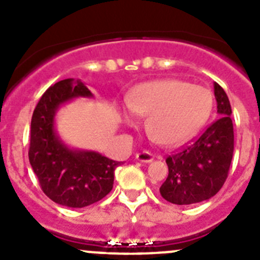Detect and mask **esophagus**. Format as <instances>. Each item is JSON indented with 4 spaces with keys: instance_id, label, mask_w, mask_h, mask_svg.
<instances>
[{
    "instance_id": "1",
    "label": "esophagus",
    "mask_w": 260,
    "mask_h": 260,
    "mask_svg": "<svg viewBox=\"0 0 260 260\" xmlns=\"http://www.w3.org/2000/svg\"><path fill=\"white\" fill-rule=\"evenodd\" d=\"M136 158L138 159V161L140 162H152L153 161V154L151 153V152H148V151H143V152H141V153H137L136 154Z\"/></svg>"
}]
</instances>
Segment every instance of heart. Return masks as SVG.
I'll use <instances>...</instances> for the list:
<instances>
[{
	"label": "heart",
	"mask_w": 260,
	"mask_h": 260,
	"mask_svg": "<svg viewBox=\"0 0 260 260\" xmlns=\"http://www.w3.org/2000/svg\"><path fill=\"white\" fill-rule=\"evenodd\" d=\"M211 91L179 79L145 83L131 94L123 109L125 123H137L138 114L148 115L146 129L154 142L172 146L195 135L212 111Z\"/></svg>",
	"instance_id": "b5f03b06"
}]
</instances>
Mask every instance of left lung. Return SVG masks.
I'll list each match as a JSON object with an SVG mask.
<instances>
[{"label":"left lung","instance_id":"1","mask_svg":"<svg viewBox=\"0 0 260 260\" xmlns=\"http://www.w3.org/2000/svg\"><path fill=\"white\" fill-rule=\"evenodd\" d=\"M219 118L177 153L166 158L169 176L159 187L171 204L190 205L219 192L229 174L234 152L232 107L224 89L214 83Z\"/></svg>","mask_w":260,"mask_h":260}]
</instances>
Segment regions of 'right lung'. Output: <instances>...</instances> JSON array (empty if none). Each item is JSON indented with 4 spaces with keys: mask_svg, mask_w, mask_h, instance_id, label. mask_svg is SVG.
<instances>
[{
    "mask_svg": "<svg viewBox=\"0 0 260 260\" xmlns=\"http://www.w3.org/2000/svg\"><path fill=\"white\" fill-rule=\"evenodd\" d=\"M77 96H93L80 80L64 79L51 85L31 118L28 159L41 190L68 208H85L113 188L114 170L120 162L94 151L70 149L55 132V114L61 104Z\"/></svg>",
    "mask_w": 260,
    "mask_h": 260,
    "instance_id": "add662e5",
    "label": "right lung"
}]
</instances>
